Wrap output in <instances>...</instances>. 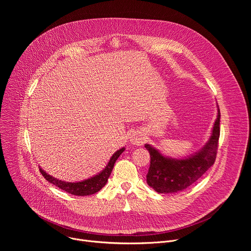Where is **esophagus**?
I'll return each mask as SVG.
<instances>
[{
	"instance_id": "obj_1",
	"label": "esophagus",
	"mask_w": 251,
	"mask_h": 251,
	"mask_svg": "<svg viewBox=\"0 0 251 251\" xmlns=\"http://www.w3.org/2000/svg\"><path fill=\"white\" fill-rule=\"evenodd\" d=\"M130 141L134 145H142L143 143L145 142V136L140 134V133H135L131 136Z\"/></svg>"
}]
</instances>
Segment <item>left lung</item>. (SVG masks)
<instances>
[{
  "label": "left lung",
  "instance_id": "obj_1",
  "mask_svg": "<svg viewBox=\"0 0 251 251\" xmlns=\"http://www.w3.org/2000/svg\"><path fill=\"white\" fill-rule=\"evenodd\" d=\"M221 112L219 109L218 118L214 122L212 134L206 145L196 155L176 160L164 157L159 151L146 144L145 148L149 151L151 161L147 174V183L157 193L170 194L186 190L214 164L217 158Z\"/></svg>",
  "mask_w": 251,
  "mask_h": 251
}]
</instances>
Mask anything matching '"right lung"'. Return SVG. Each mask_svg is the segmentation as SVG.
<instances>
[{
  "label": "right lung",
  "mask_w": 251,
  "mask_h": 251,
  "mask_svg": "<svg viewBox=\"0 0 251 251\" xmlns=\"http://www.w3.org/2000/svg\"><path fill=\"white\" fill-rule=\"evenodd\" d=\"M124 150L125 149L122 148V149L118 150L116 153H114L113 156L111 157L108 165L105 167V169L100 174H98L95 176H93L91 178H88V180L83 181V182L67 183V182L56 180V178L48 175L42 169H40V172L42 173V175L44 176V177L46 178L48 182H50V184L58 187L60 190H63L64 192H66L70 195L80 196V197L93 195V194L97 193L98 191H100L106 185L107 180H108L109 176L111 175V172L113 170V167H114V164H115L116 160L123 153Z\"/></svg>",
  "instance_id": "right-lung-1"
}]
</instances>
